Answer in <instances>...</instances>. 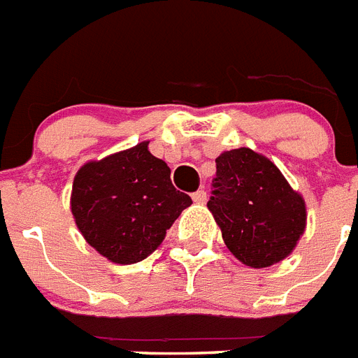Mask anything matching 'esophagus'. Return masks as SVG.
I'll return each instance as SVG.
<instances>
[{"instance_id": "obj_1", "label": "esophagus", "mask_w": 358, "mask_h": 358, "mask_svg": "<svg viewBox=\"0 0 358 358\" xmlns=\"http://www.w3.org/2000/svg\"><path fill=\"white\" fill-rule=\"evenodd\" d=\"M193 200L196 204H206V200H208V194H206L204 189H199L196 193H193Z\"/></svg>"}]
</instances>
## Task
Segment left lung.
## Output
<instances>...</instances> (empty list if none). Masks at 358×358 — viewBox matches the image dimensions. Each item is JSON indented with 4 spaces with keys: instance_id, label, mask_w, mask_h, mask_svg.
<instances>
[{
    "instance_id": "obj_1",
    "label": "left lung",
    "mask_w": 358,
    "mask_h": 358,
    "mask_svg": "<svg viewBox=\"0 0 358 358\" xmlns=\"http://www.w3.org/2000/svg\"><path fill=\"white\" fill-rule=\"evenodd\" d=\"M208 208L222 239L241 263L264 268L285 259L305 229V202L280 169L252 149L215 159Z\"/></svg>"
}]
</instances>
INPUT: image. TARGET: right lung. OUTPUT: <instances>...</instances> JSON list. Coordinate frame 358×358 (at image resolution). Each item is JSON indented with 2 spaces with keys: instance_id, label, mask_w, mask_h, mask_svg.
Returning a JSON list of instances; mask_svg holds the SVG:
<instances>
[{
  "instance_id": "1",
  "label": "right lung",
  "mask_w": 358,
  "mask_h": 358,
  "mask_svg": "<svg viewBox=\"0 0 358 358\" xmlns=\"http://www.w3.org/2000/svg\"><path fill=\"white\" fill-rule=\"evenodd\" d=\"M191 204V196L171 182L167 164L149 152V141L83 165L71 193V211L84 239L119 264L152 254Z\"/></svg>"
}]
</instances>
